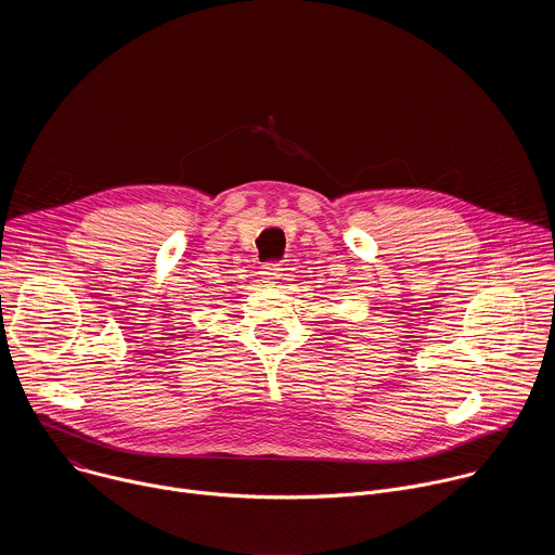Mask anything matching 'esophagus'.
I'll use <instances>...</instances> for the list:
<instances>
[{
  "label": "esophagus",
  "mask_w": 555,
  "mask_h": 555,
  "mask_svg": "<svg viewBox=\"0 0 555 555\" xmlns=\"http://www.w3.org/2000/svg\"><path fill=\"white\" fill-rule=\"evenodd\" d=\"M283 276H285V272H283L281 266L268 263V266L261 268V281H263L266 285H276V283L283 281Z\"/></svg>",
  "instance_id": "esophagus-1"
}]
</instances>
